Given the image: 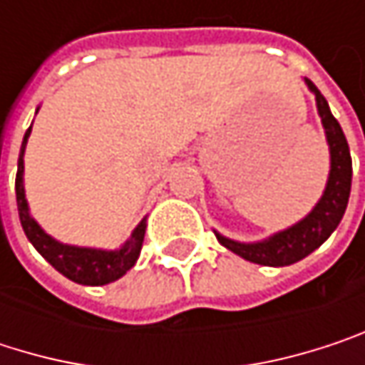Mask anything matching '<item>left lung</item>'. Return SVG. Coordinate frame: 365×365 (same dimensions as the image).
I'll return each instance as SVG.
<instances>
[{
    "instance_id": "8db88e82",
    "label": "left lung",
    "mask_w": 365,
    "mask_h": 365,
    "mask_svg": "<svg viewBox=\"0 0 365 365\" xmlns=\"http://www.w3.org/2000/svg\"><path fill=\"white\" fill-rule=\"evenodd\" d=\"M304 84L315 95L317 113L322 118V126L326 130V141L329 148V173L322 198L300 222H296L289 228L279 230L262 241L243 243V241L228 239V237L220 235L217 230H213L217 241L226 250L241 255L247 262L262 264V266H289L294 262H300L309 254H313L317 247H322L329 239V235L338 228V224L346 211V202H349V194H351L353 165H351V152H349L346 137H344L338 120L331 115L328 101L319 93V88L307 78H304Z\"/></svg>"
}]
</instances>
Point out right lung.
<instances>
[{"label":"right lung","instance_id":"obj_1","mask_svg":"<svg viewBox=\"0 0 365 365\" xmlns=\"http://www.w3.org/2000/svg\"><path fill=\"white\" fill-rule=\"evenodd\" d=\"M39 108L36 110V113ZM31 135V126L27 128L19 154V171H16V205L21 226L29 239V243L41 254L46 262H50L63 277L82 283V285H108L124 277L137 262L141 254L143 237H145V217L137 224L133 235L118 250H97V247H78L67 245L50 237L29 211L27 194H25V148Z\"/></svg>","mask_w":365,"mask_h":365}]
</instances>
